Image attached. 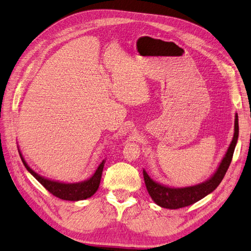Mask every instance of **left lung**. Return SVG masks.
Returning <instances> with one entry per match:
<instances>
[{
  "label": "left lung",
  "instance_id": "1",
  "mask_svg": "<svg viewBox=\"0 0 251 251\" xmlns=\"http://www.w3.org/2000/svg\"><path fill=\"white\" fill-rule=\"evenodd\" d=\"M238 138V117L237 114H235V121H234V135L232 138V142L229 146V148L226 152L224 158L222 160L221 164L211 178L206 180L203 183H200L197 185L187 186V187H169L160 184V183L154 182L152 180L148 174L144 170V179L145 184L148 191L149 195L151 196L152 200L162 207H166V209H180V207H184L187 205H191L195 202H197L200 199L204 198L206 195L211 194L214 189H215L221 182L223 181L224 176L227 173V170L230 166L232 156H233V152L235 149V146Z\"/></svg>",
  "mask_w": 251,
  "mask_h": 251
}]
</instances>
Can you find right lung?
Here are the masks:
<instances>
[{
  "label": "right lung",
  "instance_id": "right-lung-1",
  "mask_svg": "<svg viewBox=\"0 0 251 251\" xmlns=\"http://www.w3.org/2000/svg\"><path fill=\"white\" fill-rule=\"evenodd\" d=\"M19 154L21 160L23 162V165L28 170L30 175H33L34 178H36L39 183H41L46 189H48L55 197L63 200H69V201H78L84 200L93 196V195L98 191L100 185L101 176L103 167H104L105 161H102V163L99 165V167L97 168L96 173L93 175V176L86 181L78 182V183H62L58 181H53L44 178V176L36 174L32 168H29L26 162L24 161V158L19 150Z\"/></svg>",
  "mask_w": 251,
  "mask_h": 251
}]
</instances>
